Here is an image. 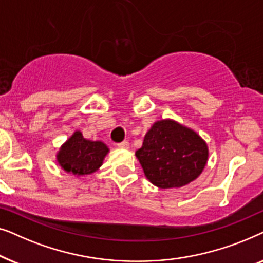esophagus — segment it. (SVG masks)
<instances>
[{
	"label": "esophagus",
	"instance_id": "obj_1",
	"mask_svg": "<svg viewBox=\"0 0 263 263\" xmlns=\"http://www.w3.org/2000/svg\"><path fill=\"white\" fill-rule=\"evenodd\" d=\"M118 147H120V148H123V149H128L129 148V142L128 141H123V142H121V143H118L117 145Z\"/></svg>",
	"mask_w": 263,
	"mask_h": 263
}]
</instances>
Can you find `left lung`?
Returning a JSON list of instances; mask_svg holds the SVG:
<instances>
[{"label":"left lung","instance_id":"left-lung-1","mask_svg":"<svg viewBox=\"0 0 263 263\" xmlns=\"http://www.w3.org/2000/svg\"><path fill=\"white\" fill-rule=\"evenodd\" d=\"M147 179L160 189L181 188L196 179L208 160L204 140L174 120L154 123L135 152Z\"/></svg>","mask_w":263,"mask_h":263}]
</instances>
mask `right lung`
Segmentation results:
<instances>
[{"label":"right lung","mask_w":263,"mask_h":263,"mask_svg":"<svg viewBox=\"0 0 263 263\" xmlns=\"http://www.w3.org/2000/svg\"><path fill=\"white\" fill-rule=\"evenodd\" d=\"M107 153L109 148L105 143L86 140L82 133L77 130L60 147L56 159L66 172L77 176H88L99 170Z\"/></svg>","instance_id":"1"}]
</instances>
